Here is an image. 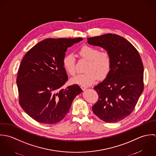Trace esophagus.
<instances>
[{
	"label": "esophagus",
	"instance_id": "34e87169",
	"mask_svg": "<svg viewBox=\"0 0 156 156\" xmlns=\"http://www.w3.org/2000/svg\"><path fill=\"white\" fill-rule=\"evenodd\" d=\"M81 89H82L83 90H86V89H87V87L84 86H81Z\"/></svg>",
	"mask_w": 156,
	"mask_h": 156
}]
</instances>
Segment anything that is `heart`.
Returning a JSON list of instances; mask_svg holds the SVG:
<instances>
[{
  "label": "heart",
  "instance_id": "b5f03b06",
  "mask_svg": "<svg viewBox=\"0 0 156 156\" xmlns=\"http://www.w3.org/2000/svg\"><path fill=\"white\" fill-rule=\"evenodd\" d=\"M79 55L88 62L86 66V72L80 73L72 79V82L83 86H90L98 79H103L108 74L112 65V59L107 51H99L94 46L85 45L81 47ZM64 69L70 75L75 74V59L72 54H69L62 58Z\"/></svg>",
  "mask_w": 156,
  "mask_h": 156
}]
</instances>
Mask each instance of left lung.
Returning a JSON list of instances; mask_svg holds the SVG:
<instances>
[{"mask_svg": "<svg viewBox=\"0 0 156 156\" xmlns=\"http://www.w3.org/2000/svg\"><path fill=\"white\" fill-rule=\"evenodd\" d=\"M91 45L104 48L110 55V70L94 89L99 98L94 113L108 123L120 121L133 111L144 90V66L133 45L124 37L106 34L87 38Z\"/></svg>", "mask_w": 156, "mask_h": 156, "instance_id": "obj_1", "label": "left lung"}]
</instances>
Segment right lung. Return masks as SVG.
<instances>
[{
	"instance_id": "obj_1",
	"label": "right lung",
	"mask_w": 156,
	"mask_h": 156,
	"mask_svg": "<svg viewBox=\"0 0 156 156\" xmlns=\"http://www.w3.org/2000/svg\"><path fill=\"white\" fill-rule=\"evenodd\" d=\"M83 40L47 38L28 51L17 78L19 104L36 121L54 124L69 112L73 100L83 90L77 84L62 89L68 80L62 65L67 48Z\"/></svg>"
}]
</instances>
